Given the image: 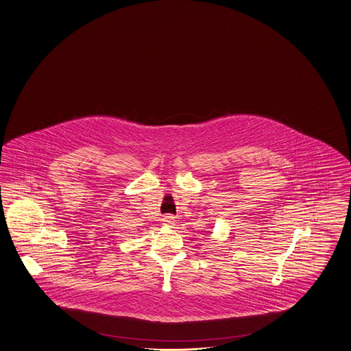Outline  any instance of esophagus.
<instances>
[{
    "mask_svg": "<svg viewBox=\"0 0 351 351\" xmlns=\"http://www.w3.org/2000/svg\"><path fill=\"white\" fill-rule=\"evenodd\" d=\"M163 223L166 226H173L175 224V217L173 215H165L163 217Z\"/></svg>",
    "mask_w": 351,
    "mask_h": 351,
    "instance_id": "1",
    "label": "esophagus"
}]
</instances>
